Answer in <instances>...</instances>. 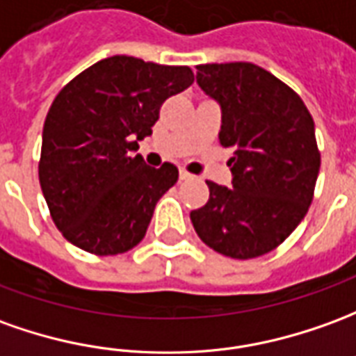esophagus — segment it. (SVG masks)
I'll return each instance as SVG.
<instances>
[{
    "label": "esophagus",
    "instance_id": "esophagus-1",
    "mask_svg": "<svg viewBox=\"0 0 356 356\" xmlns=\"http://www.w3.org/2000/svg\"><path fill=\"white\" fill-rule=\"evenodd\" d=\"M179 179H181V181H188V179H193V175H191L188 171L179 170Z\"/></svg>",
    "mask_w": 356,
    "mask_h": 356
}]
</instances>
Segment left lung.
Wrapping results in <instances>:
<instances>
[{
    "label": "left lung",
    "instance_id": "obj_1",
    "mask_svg": "<svg viewBox=\"0 0 356 356\" xmlns=\"http://www.w3.org/2000/svg\"><path fill=\"white\" fill-rule=\"evenodd\" d=\"M196 83L220 104V144L233 150L231 186L206 181L210 198L193 227L220 254L248 260L282 245L307 216L320 171L314 121L289 86L254 63H206Z\"/></svg>",
    "mask_w": 356,
    "mask_h": 356
}]
</instances>
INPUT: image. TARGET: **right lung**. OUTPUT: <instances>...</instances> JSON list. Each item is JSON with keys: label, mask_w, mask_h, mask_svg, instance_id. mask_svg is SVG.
Wrapping results in <instances>:
<instances>
[{"label": "right lung", "mask_w": 356, "mask_h": 356, "mask_svg": "<svg viewBox=\"0 0 356 356\" xmlns=\"http://www.w3.org/2000/svg\"><path fill=\"white\" fill-rule=\"evenodd\" d=\"M193 81L188 67L113 56L57 94L42 131L38 175L51 220L74 247L109 256L143 241L179 171L168 161L150 168L133 154L152 135L161 104Z\"/></svg>", "instance_id": "add662e5"}]
</instances>
